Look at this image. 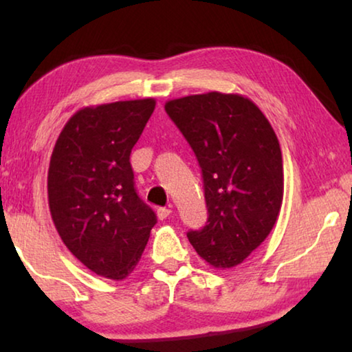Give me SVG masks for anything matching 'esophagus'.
Listing matches in <instances>:
<instances>
[{"instance_id":"34e87169","label":"esophagus","mask_w":352,"mask_h":352,"mask_svg":"<svg viewBox=\"0 0 352 352\" xmlns=\"http://www.w3.org/2000/svg\"><path fill=\"white\" fill-rule=\"evenodd\" d=\"M170 212H172V211L169 210V208H158V210H157V216H158L160 220H164L166 217H169Z\"/></svg>"}]
</instances>
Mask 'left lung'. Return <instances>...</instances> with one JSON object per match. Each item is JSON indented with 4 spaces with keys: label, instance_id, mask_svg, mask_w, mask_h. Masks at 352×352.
Wrapping results in <instances>:
<instances>
[{
    "label": "left lung",
    "instance_id": "8db88e82",
    "mask_svg": "<svg viewBox=\"0 0 352 352\" xmlns=\"http://www.w3.org/2000/svg\"><path fill=\"white\" fill-rule=\"evenodd\" d=\"M166 113L201 168L208 222L188 239L214 269H231L254 252L276 223L284 195L275 130L253 100L211 91L168 100Z\"/></svg>",
    "mask_w": 352,
    "mask_h": 352
}]
</instances>
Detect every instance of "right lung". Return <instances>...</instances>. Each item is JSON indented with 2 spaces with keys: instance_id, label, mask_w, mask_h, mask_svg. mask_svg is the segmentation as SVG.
<instances>
[{
  "instance_id": "obj_1",
  "label": "right lung",
  "mask_w": 352,
  "mask_h": 352,
  "mask_svg": "<svg viewBox=\"0 0 352 352\" xmlns=\"http://www.w3.org/2000/svg\"><path fill=\"white\" fill-rule=\"evenodd\" d=\"M155 104L147 98L80 109L51 155L47 201L58 236L87 269L115 281L135 270L157 223L130 166Z\"/></svg>"
}]
</instances>
